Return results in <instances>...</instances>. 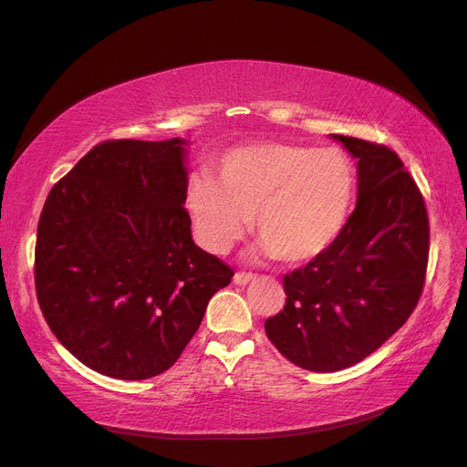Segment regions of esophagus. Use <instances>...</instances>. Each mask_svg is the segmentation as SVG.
Listing matches in <instances>:
<instances>
[{
	"instance_id": "1",
	"label": "esophagus",
	"mask_w": 467,
	"mask_h": 467,
	"mask_svg": "<svg viewBox=\"0 0 467 467\" xmlns=\"http://www.w3.org/2000/svg\"><path fill=\"white\" fill-rule=\"evenodd\" d=\"M253 278H255V275H253V273H245V271H239V273L234 275V282H235V285H239V286L247 285V282H251Z\"/></svg>"
}]
</instances>
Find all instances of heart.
Returning <instances> with one entry per match:
<instances>
[{
	"mask_svg": "<svg viewBox=\"0 0 467 467\" xmlns=\"http://www.w3.org/2000/svg\"><path fill=\"white\" fill-rule=\"evenodd\" d=\"M216 181L192 177L185 204L204 249L225 255L255 214L263 251L307 263L341 234L355 199L357 173L338 148L261 142L223 153Z\"/></svg>",
	"mask_w": 467,
	"mask_h": 467,
	"instance_id": "heart-1",
	"label": "heart"
}]
</instances>
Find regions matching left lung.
<instances>
[{"instance_id": "left-lung-1", "label": "left lung", "mask_w": 467, "mask_h": 467, "mask_svg": "<svg viewBox=\"0 0 467 467\" xmlns=\"http://www.w3.org/2000/svg\"><path fill=\"white\" fill-rule=\"evenodd\" d=\"M357 158L358 202L321 255L285 275L286 304L265 321L282 357L337 372L370 357L419 304L429 214L415 179L384 144L333 134Z\"/></svg>"}]
</instances>
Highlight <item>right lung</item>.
I'll list each match as a JSON object with an SVG mask.
<instances>
[{
    "label": "right lung",
    "mask_w": 467,
    "mask_h": 467,
    "mask_svg": "<svg viewBox=\"0 0 467 467\" xmlns=\"http://www.w3.org/2000/svg\"><path fill=\"white\" fill-rule=\"evenodd\" d=\"M185 140H107L50 189L35 288L56 338L88 366L146 379L177 362L232 266L194 245Z\"/></svg>",
    "instance_id": "1"
}]
</instances>
